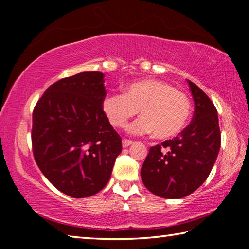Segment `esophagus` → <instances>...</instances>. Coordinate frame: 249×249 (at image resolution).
<instances>
[{
	"label": "esophagus",
	"mask_w": 249,
	"mask_h": 249,
	"mask_svg": "<svg viewBox=\"0 0 249 249\" xmlns=\"http://www.w3.org/2000/svg\"><path fill=\"white\" fill-rule=\"evenodd\" d=\"M133 141H130V140H126V138H124L123 141H122V145H123V147L124 148H126V147H128V146H130L133 144Z\"/></svg>",
	"instance_id": "1"
}]
</instances>
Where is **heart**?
<instances>
[{
    "label": "heart",
    "mask_w": 249,
    "mask_h": 249,
    "mask_svg": "<svg viewBox=\"0 0 249 249\" xmlns=\"http://www.w3.org/2000/svg\"><path fill=\"white\" fill-rule=\"evenodd\" d=\"M138 109L142 117L129 126L130 133L154 132L157 138H169L187 125L192 104L184 92L159 80L128 83L124 93L107 94L102 101L104 115L114 127H124Z\"/></svg>",
    "instance_id": "b5f03b06"
}]
</instances>
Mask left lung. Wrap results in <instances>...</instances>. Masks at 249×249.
I'll return each mask as SVG.
<instances>
[{"label":"left lung","mask_w":249,"mask_h":249,"mask_svg":"<svg viewBox=\"0 0 249 249\" xmlns=\"http://www.w3.org/2000/svg\"><path fill=\"white\" fill-rule=\"evenodd\" d=\"M195 113L191 123L174 140L150 147L141 176L148 190L165 199H180L208 179L221 147L217 111L199 87L188 80Z\"/></svg>","instance_id":"obj_1"}]
</instances>
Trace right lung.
<instances>
[{
	"mask_svg": "<svg viewBox=\"0 0 249 249\" xmlns=\"http://www.w3.org/2000/svg\"><path fill=\"white\" fill-rule=\"evenodd\" d=\"M104 74L89 71L52 84L33 111L37 166L65 195L87 197L107 185L122 140L102 111Z\"/></svg>",
	"mask_w": 249,
	"mask_h": 249,
	"instance_id": "add662e5",
	"label": "right lung"
}]
</instances>
